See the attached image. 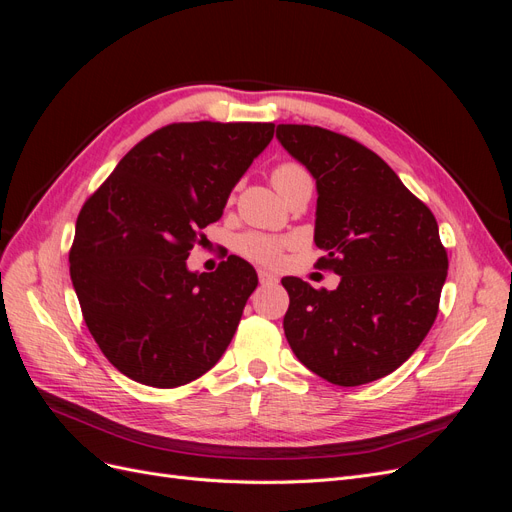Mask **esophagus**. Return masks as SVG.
I'll use <instances>...</instances> for the list:
<instances>
[{
	"label": "esophagus",
	"mask_w": 512,
	"mask_h": 512,
	"mask_svg": "<svg viewBox=\"0 0 512 512\" xmlns=\"http://www.w3.org/2000/svg\"><path fill=\"white\" fill-rule=\"evenodd\" d=\"M258 280H260V284H273V282H277V275L267 269H258Z\"/></svg>",
	"instance_id": "34e87169"
}]
</instances>
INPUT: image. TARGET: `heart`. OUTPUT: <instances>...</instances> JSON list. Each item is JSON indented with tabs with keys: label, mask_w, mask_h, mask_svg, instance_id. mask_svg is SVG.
Returning <instances> with one entry per match:
<instances>
[{
	"label": "heart",
	"mask_w": 512,
	"mask_h": 512,
	"mask_svg": "<svg viewBox=\"0 0 512 512\" xmlns=\"http://www.w3.org/2000/svg\"><path fill=\"white\" fill-rule=\"evenodd\" d=\"M301 179H309L307 170L301 164H294V162H284L280 166H275L271 173V183L277 192H282L286 185ZM237 250L252 260L273 262L282 250V241L271 235H262V232H247V235L239 237Z\"/></svg>",
	"instance_id": "b5f03b06"
}]
</instances>
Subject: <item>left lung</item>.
<instances>
[{"mask_svg":"<svg viewBox=\"0 0 512 512\" xmlns=\"http://www.w3.org/2000/svg\"><path fill=\"white\" fill-rule=\"evenodd\" d=\"M277 141L316 179L318 269L335 290L284 277V333L309 369L337 386L389 376L438 316L448 258L438 222L395 170L352 138L280 123Z\"/></svg>","mask_w":512,"mask_h":512,"instance_id":"1","label":"left lung"}]
</instances>
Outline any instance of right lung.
Returning a JSON list of instances; mask_svg holds the SVG:
<instances>
[{"mask_svg": "<svg viewBox=\"0 0 512 512\" xmlns=\"http://www.w3.org/2000/svg\"><path fill=\"white\" fill-rule=\"evenodd\" d=\"M273 123H170L132 147L76 220L70 277L96 344L123 376L175 389L209 371L258 286L250 262L185 260L273 138Z\"/></svg>", "mask_w": 512, "mask_h": 512, "instance_id": "right-lung-1", "label": "right lung"}]
</instances>
